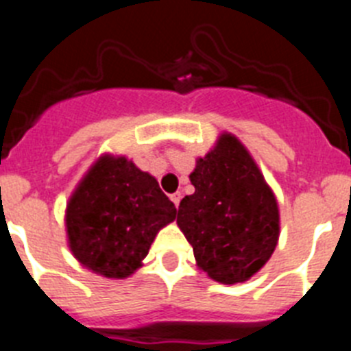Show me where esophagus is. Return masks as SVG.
Masks as SVG:
<instances>
[{
	"label": "esophagus",
	"instance_id": "obj_1",
	"mask_svg": "<svg viewBox=\"0 0 351 351\" xmlns=\"http://www.w3.org/2000/svg\"><path fill=\"white\" fill-rule=\"evenodd\" d=\"M181 198H182L181 191H176V193L170 195V200H172L173 206H176V207H179V202H181Z\"/></svg>",
	"mask_w": 351,
	"mask_h": 351
}]
</instances>
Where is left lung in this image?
<instances>
[{
    "instance_id": "obj_1",
    "label": "left lung",
    "mask_w": 351,
    "mask_h": 351,
    "mask_svg": "<svg viewBox=\"0 0 351 351\" xmlns=\"http://www.w3.org/2000/svg\"><path fill=\"white\" fill-rule=\"evenodd\" d=\"M190 181L195 193L179 204L178 225L197 265L218 283H244L278 246L280 209L271 186L232 133L198 158Z\"/></svg>"
}]
</instances>
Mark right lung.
<instances>
[{"label":"right lung","instance_id":"add662e5","mask_svg":"<svg viewBox=\"0 0 351 351\" xmlns=\"http://www.w3.org/2000/svg\"><path fill=\"white\" fill-rule=\"evenodd\" d=\"M173 219L176 206L151 173L126 156L104 154L68 200V247L95 274L125 280L141 267L158 232Z\"/></svg>","mask_w":351,"mask_h":351}]
</instances>
